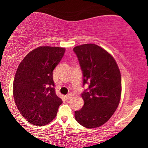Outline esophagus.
<instances>
[{
    "mask_svg": "<svg viewBox=\"0 0 148 148\" xmlns=\"http://www.w3.org/2000/svg\"><path fill=\"white\" fill-rule=\"evenodd\" d=\"M73 97V94H69L67 95H66V99H71Z\"/></svg>",
    "mask_w": 148,
    "mask_h": 148,
    "instance_id": "obj_1",
    "label": "esophagus"
}]
</instances>
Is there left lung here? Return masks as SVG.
Instances as JSON below:
<instances>
[{
    "instance_id": "1",
    "label": "left lung",
    "mask_w": 148,
    "mask_h": 148,
    "mask_svg": "<svg viewBox=\"0 0 148 148\" xmlns=\"http://www.w3.org/2000/svg\"><path fill=\"white\" fill-rule=\"evenodd\" d=\"M89 89L82 95L84 105L75 112V118L86 128H96L106 123L118 107L121 97V72L114 57L94 44L73 48Z\"/></svg>"
}]
</instances>
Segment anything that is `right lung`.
Instances as JSON below:
<instances>
[{"instance_id": "right-lung-1", "label": "right lung", "mask_w": 148, "mask_h": 148, "mask_svg": "<svg viewBox=\"0 0 148 148\" xmlns=\"http://www.w3.org/2000/svg\"><path fill=\"white\" fill-rule=\"evenodd\" d=\"M64 52V48L39 46L18 66L13 81L14 100L22 116L32 124H48L62 103L55 93L52 75Z\"/></svg>"}]
</instances>
